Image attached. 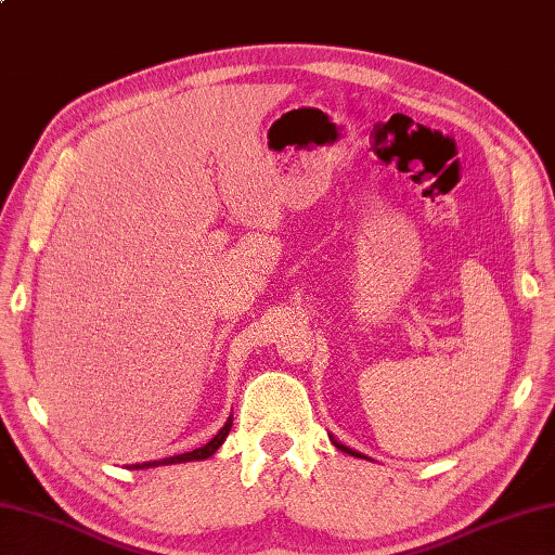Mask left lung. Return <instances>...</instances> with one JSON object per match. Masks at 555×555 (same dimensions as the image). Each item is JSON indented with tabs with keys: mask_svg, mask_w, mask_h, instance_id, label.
Listing matches in <instances>:
<instances>
[{
	"mask_svg": "<svg viewBox=\"0 0 555 555\" xmlns=\"http://www.w3.org/2000/svg\"><path fill=\"white\" fill-rule=\"evenodd\" d=\"M332 438V436H330ZM332 442L336 444V448H339L341 452H346V454H350V456H364V454H360V452H356V450H350V448H346V444H341V442H336L334 438H332ZM364 459H367V456H364Z\"/></svg>",
	"mask_w": 555,
	"mask_h": 555,
	"instance_id": "8db88e82",
	"label": "left lung"
}]
</instances>
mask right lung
<instances>
[{
	"label": "right lung",
	"mask_w": 555,
	"mask_h": 555,
	"mask_svg": "<svg viewBox=\"0 0 555 555\" xmlns=\"http://www.w3.org/2000/svg\"><path fill=\"white\" fill-rule=\"evenodd\" d=\"M231 428H233V414L228 416V422L223 424V428L219 430V434H216L207 444H202V448H197V450H193V452H185V454H176V456H167V459H162V462H145V464H131L129 468H133V470H139V468H151V466H169V464H183V462H199V459H207V456H211L216 450L221 448L223 444V440H225V436L231 434Z\"/></svg>",
	"instance_id": "add662e5"
}]
</instances>
